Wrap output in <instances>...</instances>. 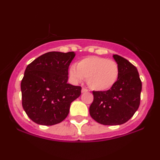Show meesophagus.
I'll return each mask as SVG.
<instances>
[{"instance_id": "obj_1", "label": "esophagus", "mask_w": 160, "mask_h": 160, "mask_svg": "<svg viewBox=\"0 0 160 160\" xmlns=\"http://www.w3.org/2000/svg\"><path fill=\"white\" fill-rule=\"evenodd\" d=\"M81 92H82V93H83V92H88V89H86V88L82 87V90H81Z\"/></svg>"}]
</instances>
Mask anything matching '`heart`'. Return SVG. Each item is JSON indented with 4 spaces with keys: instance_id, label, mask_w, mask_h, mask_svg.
Listing matches in <instances>:
<instances>
[{
    "instance_id": "b5f03b06",
    "label": "heart",
    "mask_w": 160,
    "mask_h": 160,
    "mask_svg": "<svg viewBox=\"0 0 160 160\" xmlns=\"http://www.w3.org/2000/svg\"><path fill=\"white\" fill-rule=\"evenodd\" d=\"M69 75L74 81L86 79L87 85L95 91H106L114 86L120 76V68L113 60L96 56L82 58L70 68Z\"/></svg>"
}]
</instances>
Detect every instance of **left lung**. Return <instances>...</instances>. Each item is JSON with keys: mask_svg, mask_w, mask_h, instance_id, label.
<instances>
[{"mask_svg": "<svg viewBox=\"0 0 160 160\" xmlns=\"http://www.w3.org/2000/svg\"><path fill=\"white\" fill-rule=\"evenodd\" d=\"M120 68V76L107 91H93L89 113L93 120L107 126L126 122L140 105L142 83L135 66L123 57L113 55Z\"/></svg>", "mask_w": 160, "mask_h": 160, "instance_id": "obj_1", "label": "left lung"}]
</instances>
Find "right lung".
<instances>
[{
	"mask_svg": "<svg viewBox=\"0 0 160 160\" xmlns=\"http://www.w3.org/2000/svg\"><path fill=\"white\" fill-rule=\"evenodd\" d=\"M74 52H49L27 66L21 82L22 104L33 122L52 126L68 115L71 103L81 94V86L68 83Z\"/></svg>",
	"mask_w": 160,
	"mask_h": 160,
	"instance_id": "add662e5",
	"label": "right lung"
}]
</instances>
